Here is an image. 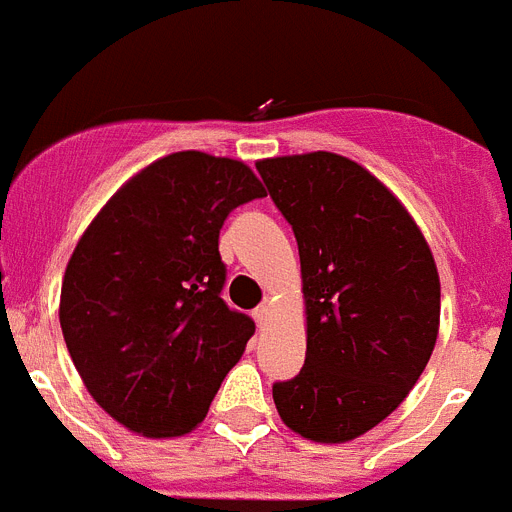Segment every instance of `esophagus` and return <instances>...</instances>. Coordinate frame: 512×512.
<instances>
[{"instance_id":"esophagus-1","label":"esophagus","mask_w":512,"mask_h":512,"mask_svg":"<svg viewBox=\"0 0 512 512\" xmlns=\"http://www.w3.org/2000/svg\"><path fill=\"white\" fill-rule=\"evenodd\" d=\"M268 319H270V306L268 304L257 306V309H255V322L260 324V327H265V324H268Z\"/></svg>"}]
</instances>
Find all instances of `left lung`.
<instances>
[{"label": "left lung", "mask_w": 512, "mask_h": 512, "mask_svg": "<svg viewBox=\"0 0 512 512\" xmlns=\"http://www.w3.org/2000/svg\"><path fill=\"white\" fill-rule=\"evenodd\" d=\"M301 257L306 361L275 410L314 443L361 438L397 410L433 355L441 278L397 195L332 151L260 159Z\"/></svg>", "instance_id": "left-lung-1"}]
</instances>
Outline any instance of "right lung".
Returning <instances> with one entry per match:
<instances>
[{"label": "right lung", "mask_w": 512, "mask_h": 512, "mask_svg": "<svg viewBox=\"0 0 512 512\" xmlns=\"http://www.w3.org/2000/svg\"><path fill=\"white\" fill-rule=\"evenodd\" d=\"M262 195L239 159L175 151L123 182L79 237L61 332L92 399L123 428L177 438L206 420L255 332L221 299L219 231Z\"/></svg>", "instance_id": "obj_1"}]
</instances>
